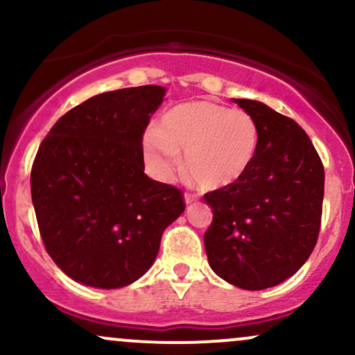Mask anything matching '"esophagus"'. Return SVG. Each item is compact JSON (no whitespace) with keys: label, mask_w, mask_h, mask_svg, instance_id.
<instances>
[{"label":"esophagus","mask_w":355,"mask_h":355,"mask_svg":"<svg viewBox=\"0 0 355 355\" xmlns=\"http://www.w3.org/2000/svg\"><path fill=\"white\" fill-rule=\"evenodd\" d=\"M183 200H185L187 205H191L195 200H197V197L195 195H190V193H185V197H183Z\"/></svg>","instance_id":"1"}]
</instances>
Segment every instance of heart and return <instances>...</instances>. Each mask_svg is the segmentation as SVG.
I'll return each mask as SVG.
<instances>
[{"mask_svg": "<svg viewBox=\"0 0 355 355\" xmlns=\"http://www.w3.org/2000/svg\"><path fill=\"white\" fill-rule=\"evenodd\" d=\"M259 146V126L243 110L209 100L180 103L146 133L144 157L150 170L168 178L183 153V172L207 190L234 187L245 177Z\"/></svg>", "mask_w": 355, "mask_h": 355, "instance_id": "heart-1", "label": "heart"}]
</instances>
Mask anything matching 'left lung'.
Here are the masks:
<instances>
[{
	"label": "left lung",
	"instance_id": "left-lung-1",
	"mask_svg": "<svg viewBox=\"0 0 355 355\" xmlns=\"http://www.w3.org/2000/svg\"><path fill=\"white\" fill-rule=\"evenodd\" d=\"M259 126L245 177L207 193L214 220L203 235L211 270L245 291L275 287L307 262L320 229L324 166L311 138L266 103L232 98Z\"/></svg>",
	"mask_w": 355,
	"mask_h": 355
}]
</instances>
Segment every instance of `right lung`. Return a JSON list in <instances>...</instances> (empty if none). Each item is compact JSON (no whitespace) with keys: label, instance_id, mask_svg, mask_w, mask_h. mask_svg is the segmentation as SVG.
Returning <instances> with one entry per match:
<instances>
[{"label":"right lung","instance_id":"add662e5","mask_svg":"<svg viewBox=\"0 0 355 355\" xmlns=\"http://www.w3.org/2000/svg\"><path fill=\"white\" fill-rule=\"evenodd\" d=\"M157 85L92 96L63 115L31 170L40 234L75 282L120 288L148 272L182 191L145 175L144 132L164 101Z\"/></svg>","mask_w":355,"mask_h":355}]
</instances>
